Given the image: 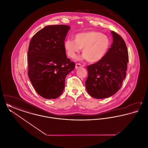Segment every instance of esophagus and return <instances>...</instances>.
Here are the masks:
<instances>
[{
    "label": "esophagus",
    "mask_w": 148,
    "mask_h": 148,
    "mask_svg": "<svg viewBox=\"0 0 148 148\" xmlns=\"http://www.w3.org/2000/svg\"><path fill=\"white\" fill-rule=\"evenodd\" d=\"M82 67H83V65L77 63L76 64V65H75V68L76 69H78L79 68H82Z\"/></svg>",
    "instance_id": "obj_1"
}]
</instances>
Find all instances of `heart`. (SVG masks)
<instances>
[{"label":"heart","mask_w":148,"mask_h":148,"mask_svg":"<svg viewBox=\"0 0 148 148\" xmlns=\"http://www.w3.org/2000/svg\"><path fill=\"white\" fill-rule=\"evenodd\" d=\"M74 41L67 39L64 42V48L68 56L75 59L83 48V59L90 63H97L102 60L110 47L109 38L101 33L89 30L74 35Z\"/></svg>","instance_id":"obj_1"}]
</instances>
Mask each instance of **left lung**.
<instances>
[{
	"mask_svg": "<svg viewBox=\"0 0 148 148\" xmlns=\"http://www.w3.org/2000/svg\"><path fill=\"white\" fill-rule=\"evenodd\" d=\"M113 42L104 58L87 66L85 86L94 98L104 99L115 94L121 88L126 77L128 52L124 39L112 31Z\"/></svg>",
	"mask_w": 148,
	"mask_h": 148,
	"instance_id": "obj_1",
	"label": "left lung"
}]
</instances>
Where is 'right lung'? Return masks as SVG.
Masks as SVG:
<instances>
[{
	"instance_id": "1",
	"label": "right lung",
	"mask_w": 148,
	"mask_h": 148,
	"mask_svg": "<svg viewBox=\"0 0 148 148\" xmlns=\"http://www.w3.org/2000/svg\"><path fill=\"white\" fill-rule=\"evenodd\" d=\"M71 27L48 25L38 31L29 43L28 77L36 92L44 98H58L63 92L66 75L75 68L67 58L64 42Z\"/></svg>"
}]
</instances>
